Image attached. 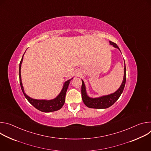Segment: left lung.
<instances>
[{"label": "left lung", "mask_w": 151, "mask_h": 151, "mask_svg": "<svg viewBox=\"0 0 151 151\" xmlns=\"http://www.w3.org/2000/svg\"><path fill=\"white\" fill-rule=\"evenodd\" d=\"M110 44L113 45L115 48H118L119 50L118 45L115 43L109 41ZM126 82V68H125V64L124 66V75L122 83L121 85V87L119 89L113 94L102 96L99 98H90L89 97L87 93H86L85 87L83 81L82 80V87H81V94H82V99L84 104L90 108H94V109H106L111 106L114 104L115 101L119 98L120 96L121 95Z\"/></svg>", "instance_id": "8db88e82"}]
</instances>
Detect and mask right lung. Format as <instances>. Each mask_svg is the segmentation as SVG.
<instances>
[{
	"label": "right lung",
	"instance_id": "obj_1",
	"mask_svg": "<svg viewBox=\"0 0 151 151\" xmlns=\"http://www.w3.org/2000/svg\"><path fill=\"white\" fill-rule=\"evenodd\" d=\"M23 54V55H24ZM23 55L22 57V58L21 60V61L19 63V83L21 85V90L26 98V99L29 101V102L32 104L35 108L38 109L39 111L44 112H51L58 111L60 109L62 106L64 105V102H65V98H66V91L68 88V86L70 83V80L67 81L64 84V86L63 87V89L61 91V93L59 94V95L54 99L51 100H36L30 98L26 94V93L24 91L23 87L22 85V82H21V63H22L23 59Z\"/></svg>",
	"mask_w": 151,
	"mask_h": 151
}]
</instances>
